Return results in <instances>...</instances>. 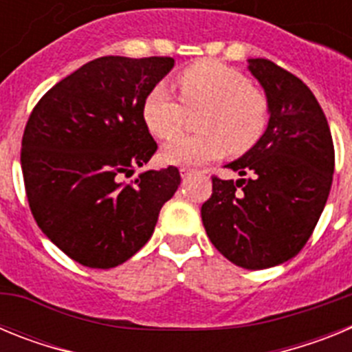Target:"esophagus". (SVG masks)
Returning a JSON list of instances; mask_svg holds the SVG:
<instances>
[{"label": "esophagus", "mask_w": 352, "mask_h": 352, "mask_svg": "<svg viewBox=\"0 0 352 352\" xmlns=\"http://www.w3.org/2000/svg\"><path fill=\"white\" fill-rule=\"evenodd\" d=\"M192 173V169H188V167H182V169H179V174H182V178H186V176H188V174Z\"/></svg>", "instance_id": "34e87169"}]
</instances>
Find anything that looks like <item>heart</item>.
I'll list each match as a JSON object with an SVG mask.
<instances>
[{
    "mask_svg": "<svg viewBox=\"0 0 352 352\" xmlns=\"http://www.w3.org/2000/svg\"><path fill=\"white\" fill-rule=\"evenodd\" d=\"M179 98L166 84H155L142 100V121L158 139L176 138L187 111L203 109L197 118V135L170 141L162 149V160L174 166H201L222 157L229 149L243 155L264 135L270 123V100L248 84L239 70L214 60L188 65L176 76Z\"/></svg>",
    "mask_w": 352,
    "mask_h": 352,
    "instance_id": "b5f03b06",
    "label": "heart"
}]
</instances>
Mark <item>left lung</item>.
Masks as SVG:
<instances>
[{
  "label": "left lung",
  "mask_w": 352,
  "mask_h": 352,
  "mask_svg": "<svg viewBox=\"0 0 352 352\" xmlns=\"http://www.w3.org/2000/svg\"><path fill=\"white\" fill-rule=\"evenodd\" d=\"M270 100L268 129L226 167L239 179L211 176L201 208L214 248L236 266L264 270L294 257L309 241L333 182L328 121L309 86L273 61L248 60Z\"/></svg>",
  "instance_id": "8db88e82"
}]
</instances>
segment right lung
Segmentation results:
<instances>
[{
  "instance_id": "1",
  "label": "right lung",
  "mask_w": 352,
  "mask_h": 352,
  "mask_svg": "<svg viewBox=\"0 0 352 352\" xmlns=\"http://www.w3.org/2000/svg\"><path fill=\"white\" fill-rule=\"evenodd\" d=\"M167 56H104L54 84L28 118L24 188L42 232L88 268H114L151 238L178 190V167L146 170L157 142L142 121L146 93L173 68Z\"/></svg>"
}]
</instances>
